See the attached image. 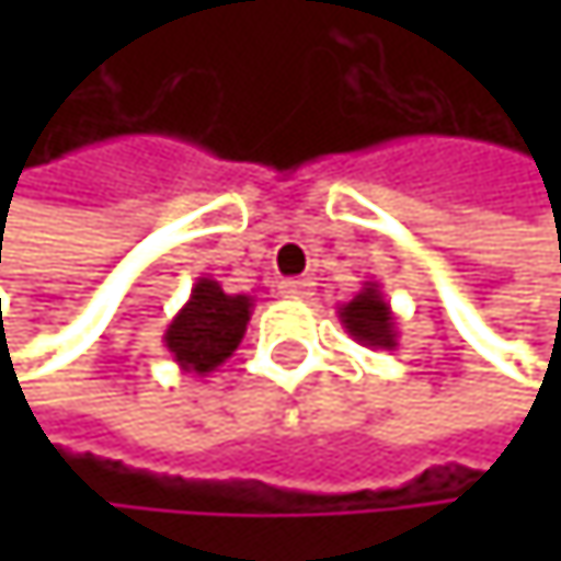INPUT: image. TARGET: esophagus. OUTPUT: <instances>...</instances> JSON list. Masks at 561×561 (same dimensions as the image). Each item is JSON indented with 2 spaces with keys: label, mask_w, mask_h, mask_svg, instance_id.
Masks as SVG:
<instances>
[{
  "label": "esophagus",
  "mask_w": 561,
  "mask_h": 561,
  "mask_svg": "<svg viewBox=\"0 0 561 561\" xmlns=\"http://www.w3.org/2000/svg\"><path fill=\"white\" fill-rule=\"evenodd\" d=\"M314 291V282L311 279H285L282 282V295L288 298H308Z\"/></svg>",
  "instance_id": "1"
}]
</instances>
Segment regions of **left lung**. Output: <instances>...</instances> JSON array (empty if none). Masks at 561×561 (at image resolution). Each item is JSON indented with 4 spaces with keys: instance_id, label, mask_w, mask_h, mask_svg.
<instances>
[{
    "instance_id": "obj_1",
    "label": "left lung",
    "mask_w": 561,
    "mask_h": 561,
    "mask_svg": "<svg viewBox=\"0 0 561 561\" xmlns=\"http://www.w3.org/2000/svg\"><path fill=\"white\" fill-rule=\"evenodd\" d=\"M337 318H341V324H344V331L357 341V344H364V347H383V351H392L399 341V331H396V314H392L390 301H387V295H383V288H380V282H364V288L351 298V301H344V305H337Z\"/></svg>"
}]
</instances>
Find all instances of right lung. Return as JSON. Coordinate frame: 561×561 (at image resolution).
I'll return each instance as SVG.
<instances>
[{
  "mask_svg": "<svg viewBox=\"0 0 561 561\" xmlns=\"http://www.w3.org/2000/svg\"><path fill=\"white\" fill-rule=\"evenodd\" d=\"M253 314L250 295H227L220 282H194L191 298L165 328V347L184 374L207 377L240 347Z\"/></svg>",
  "mask_w": 561,
  "mask_h": 561,
  "instance_id": "1",
  "label": "right lung"
}]
</instances>
